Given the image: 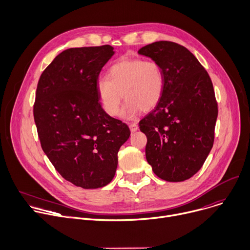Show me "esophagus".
I'll use <instances>...</instances> for the list:
<instances>
[{
	"label": "esophagus",
	"instance_id": "obj_1",
	"mask_svg": "<svg viewBox=\"0 0 250 250\" xmlns=\"http://www.w3.org/2000/svg\"><path fill=\"white\" fill-rule=\"evenodd\" d=\"M129 128H130V131H131V132H135V131H137L138 126H137V124H135V123H131V124H129Z\"/></svg>",
	"mask_w": 250,
	"mask_h": 250
}]
</instances>
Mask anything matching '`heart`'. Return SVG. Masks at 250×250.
I'll use <instances>...</instances> for the list:
<instances>
[{"instance_id":"1","label":"heart","mask_w":250,"mask_h":250,"mask_svg":"<svg viewBox=\"0 0 250 250\" xmlns=\"http://www.w3.org/2000/svg\"><path fill=\"white\" fill-rule=\"evenodd\" d=\"M164 85L163 69L156 61L122 59L110 68L108 78L99 79L97 93L103 110L111 117L119 114L124 96L127 102L121 116L133 119L140 110L149 112L156 108Z\"/></svg>"}]
</instances>
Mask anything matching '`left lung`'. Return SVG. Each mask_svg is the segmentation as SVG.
Listing matches in <instances>:
<instances>
[{"label": "left lung", "mask_w": 250, "mask_h": 250, "mask_svg": "<svg viewBox=\"0 0 250 250\" xmlns=\"http://www.w3.org/2000/svg\"><path fill=\"white\" fill-rule=\"evenodd\" d=\"M138 54L159 63L165 79L161 102L139 122L147 137L146 161L165 181L187 180L203 167L213 145L218 104L211 80L178 43L156 42Z\"/></svg>", "instance_id": "left-lung-1"}]
</instances>
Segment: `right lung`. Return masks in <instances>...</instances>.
Returning <instances> with one entry per match:
<instances>
[{
    "label": "right lung",
    "mask_w": 250,
    "mask_h": 250,
    "mask_svg": "<svg viewBox=\"0 0 250 250\" xmlns=\"http://www.w3.org/2000/svg\"><path fill=\"white\" fill-rule=\"evenodd\" d=\"M114 54L108 44L63 51L42 73L35 94L42 150L64 179L84 189L113 180L118 151L130 136L126 124L103 110L97 93L101 70Z\"/></svg>",
    "instance_id": "1"
}]
</instances>
